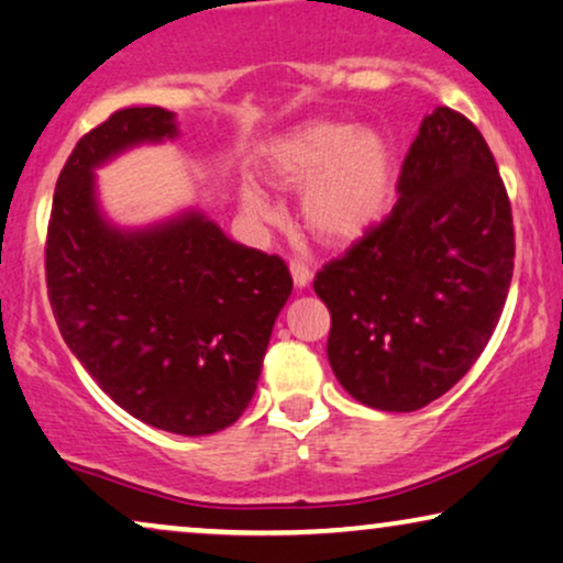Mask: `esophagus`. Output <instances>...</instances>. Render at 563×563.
<instances>
[{"label":"esophagus","mask_w":563,"mask_h":563,"mask_svg":"<svg viewBox=\"0 0 563 563\" xmlns=\"http://www.w3.org/2000/svg\"><path fill=\"white\" fill-rule=\"evenodd\" d=\"M289 271H292V279H295V287L297 289H302V287H308L310 284V276H313V271H310L308 266H305L302 261H289Z\"/></svg>","instance_id":"34e87169"}]
</instances>
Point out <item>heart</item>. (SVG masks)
I'll return each instance as SVG.
<instances>
[{
    "label": "heart",
    "mask_w": 563,
    "mask_h": 563,
    "mask_svg": "<svg viewBox=\"0 0 563 563\" xmlns=\"http://www.w3.org/2000/svg\"><path fill=\"white\" fill-rule=\"evenodd\" d=\"M268 175L276 185L300 187L302 219L323 242H352L378 224L397 185V154L378 130L350 122L305 124L271 148ZM247 217L266 221L274 208L255 187H242Z\"/></svg>",
    "instance_id": "heart-1"
}]
</instances>
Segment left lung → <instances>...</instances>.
<instances>
[{"label":"left lung","mask_w":563,"mask_h":563,"mask_svg":"<svg viewBox=\"0 0 563 563\" xmlns=\"http://www.w3.org/2000/svg\"><path fill=\"white\" fill-rule=\"evenodd\" d=\"M399 200L313 279L331 313L329 363L357 401L415 412L494 336L515 274V221L488 143L435 107L409 145Z\"/></svg>","instance_id":"1"}]
</instances>
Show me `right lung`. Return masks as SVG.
I'll list each match as a JSON object with an SVG mask.
<instances>
[{"instance_id":"right-lung-1","label":"right lung","mask_w":563,"mask_h":563,"mask_svg":"<svg viewBox=\"0 0 563 563\" xmlns=\"http://www.w3.org/2000/svg\"><path fill=\"white\" fill-rule=\"evenodd\" d=\"M175 135L172 112L128 107L80 137L54 190L46 287L62 339L124 412L208 435L253 399L292 276L279 255L238 245L198 211L141 232L103 221L96 166Z\"/></svg>"}]
</instances>
